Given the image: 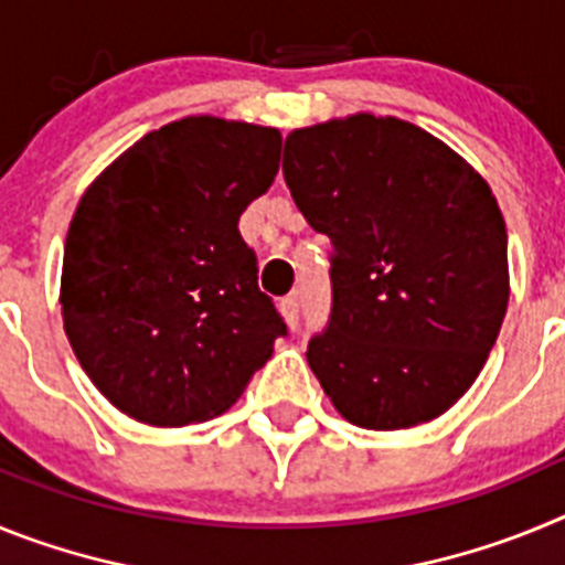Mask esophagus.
I'll use <instances>...</instances> for the list:
<instances>
[{"instance_id":"obj_1","label":"esophagus","mask_w":565,"mask_h":565,"mask_svg":"<svg viewBox=\"0 0 565 565\" xmlns=\"http://www.w3.org/2000/svg\"><path fill=\"white\" fill-rule=\"evenodd\" d=\"M279 311H282V317H286L288 326L297 328V322H299V299H297V294H288V297L279 299Z\"/></svg>"}]
</instances>
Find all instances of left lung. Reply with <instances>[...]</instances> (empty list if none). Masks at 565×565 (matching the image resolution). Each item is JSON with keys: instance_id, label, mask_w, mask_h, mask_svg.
I'll use <instances>...</instances> for the list:
<instances>
[{"instance_id": "8db88e82", "label": "left lung", "mask_w": 565, "mask_h": 565, "mask_svg": "<svg viewBox=\"0 0 565 565\" xmlns=\"http://www.w3.org/2000/svg\"><path fill=\"white\" fill-rule=\"evenodd\" d=\"M282 174L328 234L331 319L308 364L339 413L404 430L447 413L487 362L509 302L507 223L461 154L371 113L294 129Z\"/></svg>"}]
</instances>
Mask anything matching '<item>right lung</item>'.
Masks as SVG:
<instances>
[{"label": "right lung", "mask_w": 565, "mask_h": 565, "mask_svg": "<svg viewBox=\"0 0 565 565\" xmlns=\"http://www.w3.org/2000/svg\"><path fill=\"white\" fill-rule=\"evenodd\" d=\"M279 147L274 127L189 115L143 135L78 201L64 243V333L135 422L221 416L288 333L237 228L274 183Z\"/></svg>", "instance_id": "1"}]
</instances>
